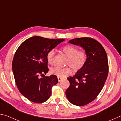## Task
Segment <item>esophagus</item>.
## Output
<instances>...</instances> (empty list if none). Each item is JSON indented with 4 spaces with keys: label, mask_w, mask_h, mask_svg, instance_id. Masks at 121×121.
<instances>
[{
    "label": "esophagus",
    "mask_w": 121,
    "mask_h": 121,
    "mask_svg": "<svg viewBox=\"0 0 121 121\" xmlns=\"http://www.w3.org/2000/svg\"><path fill=\"white\" fill-rule=\"evenodd\" d=\"M58 81L59 82H60V81H61L62 80V78H60V77H58Z\"/></svg>",
    "instance_id": "esophagus-1"
}]
</instances>
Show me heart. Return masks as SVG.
<instances>
[{"mask_svg": "<svg viewBox=\"0 0 121 121\" xmlns=\"http://www.w3.org/2000/svg\"><path fill=\"white\" fill-rule=\"evenodd\" d=\"M61 51L68 57L66 65L70 67H67L63 68L54 67L50 70V73L52 74L59 77L63 78L72 73L71 68L75 72H78L83 68L87 60V54L85 51H78L76 47L70 45L63 46L61 48ZM54 54L53 50L50 51L47 54L46 60L49 64L52 65L53 63Z\"/></svg>", "mask_w": 121, "mask_h": 121, "instance_id": "heart-1", "label": "heart"}]
</instances>
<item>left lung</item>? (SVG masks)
Here are the masks:
<instances>
[{
    "mask_svg": "<svg viewBox=\"0 0 121 121\" xmlns=\"http://www.w3.org/2000/svg\"><path fill=\"white\" fill-rule=\"evenodd\" d=\"M69 43L83 48L87 60L81 71L67 78L70 86L65 95L73 105L84 106L95 99L105 84L108 74L107 53L100 43L91 38L73 39Z\"/></svg>",
    "mask_w": 121,
    "mask_h": 121,
    "instance_id": "8db88e82",
    "label": "left lung"
}]
</instances>
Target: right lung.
Returning <instances> with one entry per match:
<instances>
[{"label": "right lung", "instance_id": "1", "mask_svg": "<svg viewBox=\"0 0 121 121\" xmlns=\"http://www.w3.org/2000/svg\"><path fill=\"white\" fill-rule=\"evenodd\" d=\"M64 40L34 36L24 41L16 50L12 62L14 79L20 93L30 101L42 103L50 98L58 78L54 75L39 76L48 71V53Z\"/></svg>", "mask_w": 121, "mask_h": 121}]
</instances>
